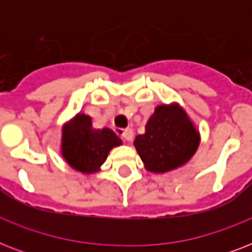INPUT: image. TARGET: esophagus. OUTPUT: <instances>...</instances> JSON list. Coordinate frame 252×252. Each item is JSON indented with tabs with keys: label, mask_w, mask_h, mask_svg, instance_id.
Wrapping results in <instances>:
<instances>
[{
	"label": "esophagus",
	"mask_w": 252,
	"mask_h": 252,
	"mask_svg": "<svg viewBox=\"0 0 252 252\" xmlns=\"http://www.w3.org/2000/svg\"><path fill=\"white\" fill-rule=\"evenodd\" d=\"M123 138L126 140V141H132L133 140V130L132 129H126V130H123Z\"/></svg>",
	"instance_id": "34e87169"
}]
</instances>
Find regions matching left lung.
I'll use <instances>...</instances> for the list:
<instances>
[{
    "mask_svg": "<svg viewBox=\"0 0 252 252\" xmlns=\"http://www.w3.org/2000/svg\"><path fill=\"white\" fill-rule=\"evenodd\" d=\"M134 148L150 172L172 171L196 153L200 133L178 104H161L146 123L145 133L134 138Z\"/></svg>",
    "mask_w": 252,
    "mask_h": 252,
    "instance_id": "obj_1",
    "label": "left lung"
}]
</instances>
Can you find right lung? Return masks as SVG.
<instances>
[{"instance_id": "obj_1", "label": "right lung", "mask_w": 252, "mask_h": 252, "mask_svg": "<svg viewBox=\"0 0 252 252\" xmlns=\"http://www.w3.org/2000/svg\"><path fill=\"white\" fill-rule=\"evenodd\" d=\"M122 140L110 128L94 129L89 115L77 114L63 126L61 154L68 165L82 174L100 170L110 150Z\"/></svg>"}]
</instances>
